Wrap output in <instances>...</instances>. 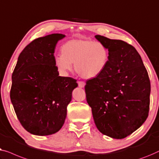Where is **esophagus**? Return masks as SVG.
<instances>
[{
    "instance_id": "34e87169",
    "label": "esophagus",
    "mask_w": 159,
    "mask_h": 159,
    "mask_svg": "<svg viewBox=\"0 0 159 159\" xmlns=\"http://www.w3.org/2000/svg\"><path fill=\"white\" fill-rule=\"evenodd\" d=\"M78 84H79V86L80 87V88H84L85 86V83L83 82V81H79L78 82Z\"/></svg>"
}]
</instances>
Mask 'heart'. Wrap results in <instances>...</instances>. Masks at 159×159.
<instances>
[{
    "instance_id": "1",
    "label": "heart",
    "mask_w": 159,
    "mask_h": 159,
    "mask_svg": "<svg viewBox=\"0 0 159 159\" xmlns=\"http://www.w3.org/2000/svg\"><path fill=\"white\" fill-rule=\"evenodd\" d=\"M61 52L55 57V65L60 72H70L74 63L75 70L85 79L99 76L109 57V50L104 43L90 39L69 40L62 46Z\"/></svg>"
}]
</instances>
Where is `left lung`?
Returning a JSON list of instances; mask_svg holds the SVG:
<instances>
[{"label":"left lung","mask_w":159,"mask_h":159,"mask_svg":"<svg viewBox=\"0 0 159 159\" xmlns=\"http://www.w3.org/2000/svg\"><path fill=\"white\" fill-rule=\"evenodd\" d=\"M108 48V64L101 75L86 81V100L95 125L115 139L126 138L146 121L149 111L151 84L135 48L119 39L96 35Z\"/></svg>","instance_id":"left-lung-1"}]
</instances>
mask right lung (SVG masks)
Instances as JSON below:
<instances>
[{"label": "right lung", "mask_w": 159, "mask_h": 159, "mask_svg": "<svg viewBox=\"0 0 159 159\" xmlns=\"http://www.w3.org/2000/svg\"><path fill=\"white\" fill-rule=\"evenodd\" d=\"M66 35L37 38L22 50L12 74L11 101L20 123L35 135H49L61 129L76 80L59 76L55 50Z\"/></svg>", "instance_id": "obj_1"}]
</instances>
